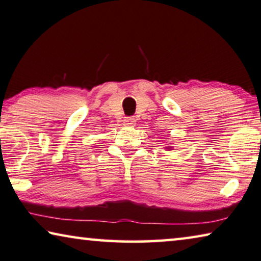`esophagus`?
Listing matches in <instances>:
<instances>
[{
    "label": "esophagus",
    "mask_w": 261,
    "mask_h": 261,
    "mask_svg": "<svg viewBox=\"0 0 261 261\" xmlns=\"http://www.w3.org/2000/svg\"><path fill=\"white\" fill-rule=\"evenodd\" d=\"M135 122H136V120H135V118H133V117H127V118L123 119V125L127 126V127L134 126Z\"/></svg>",
    "instance_id": "34e87169"
}]
</instances>
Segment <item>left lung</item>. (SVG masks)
<instances>
[{
	"label": "left lung",
	"instance_id": "obj_1",
	"mask_svg": "<svg viewBox=\"0 0 261 261\" xmlns=\"http://www.w3.org/2000/svg\"><path fill=\"white\" fill-rule=\"evenodd\" d=\"M165 149H166V150H172L173 147L172 146H168V147H165Z\"/></svg>",
	"mask_w": 261,
	"mask_h": 261
}]
</instances>
